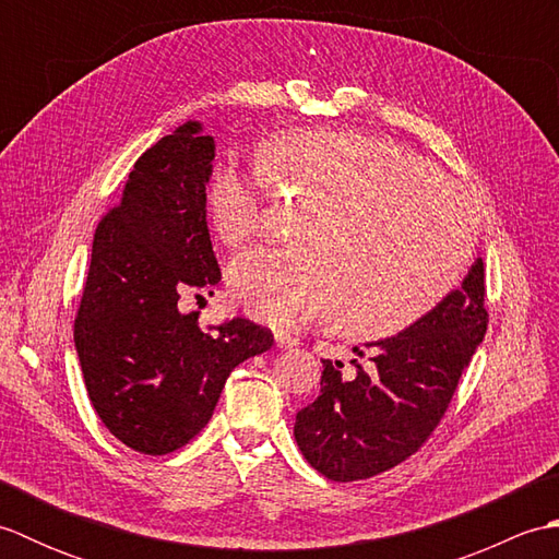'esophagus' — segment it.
<instances>
[{"label":"esophagus","mask_w":559,"mask_h":559,"mask_svg":"<svg viewBox=\"0 0 559 559\" xmlns=\"http://www.w3.org/2000/svg\"><path fill=\"white\" fill-rule=\"evenodd\" d=\"M273 338H276V346H278V348H295V346H300V341L295 338L293 334H288V331H276V334H273Z\"/></svg>","instance_id":"esophagus-1"}]
</instances>
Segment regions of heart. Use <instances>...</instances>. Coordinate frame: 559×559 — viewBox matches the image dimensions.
<instances>
[{
    "mask_svg": "<svg viewBox=\"0 0 559 559\" xmlns=\"http://www.w3.org/2000/svg\"><path fill=\"white\" fill-rule=\"evenodd\" d=\"M259 170L223 160L211 168L204 206L228 249L261 233L266 180L307 204L288 249L245 254L230 290L273 326L334 313L338 334L396 336L442 305L478 242L473 201L413 151L350 129H290L257 146Z\"/></svg>",
    "mask_w": 559,
    "mask_h": 559,
    "instance_id": "obj_1",
    "label": "heart"
}]
</instances>
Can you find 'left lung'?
<instances>
[{
	"label": "left lung",
	"mask_w": 559,
	"mask_h": 559,
	"mask_svg": "<svg viewBox=\"0 0 559 559\" xmlns=\"http://www.w3.org/2000/svg\"><path fill=\"white\" fill-rule=\"evenodd\" d=\"M488 331L485 266L418 324L365 350L353 367L324 360L322 391L295 418L302 456L329 480L372 478L399 466L435 432Z\"/></svg>",
	"instance_id": "8db88e82"
}]
</instances>
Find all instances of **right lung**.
Listing matches in <instances>:
<instances>
[{
  "mask_svg": "<svg viewBox=\"0 0 559 559\" xmlns=\"http://www.w3.org/2000/svg\"><path fill=\"white\" fill-rule=\"evenodd\" d=\"M213 156L199 122L163 136L93 235L74 343L98 418L139 454L194 439L235 367L273 346L271 329L249 319L201 329L187 312L221 281L204 206Z\"/></svg>",
  "mask_w": 559,
  "mask_h": 559,
  "instance_id": "add662e5",
  "label": "right lung"
}]
</instances>
